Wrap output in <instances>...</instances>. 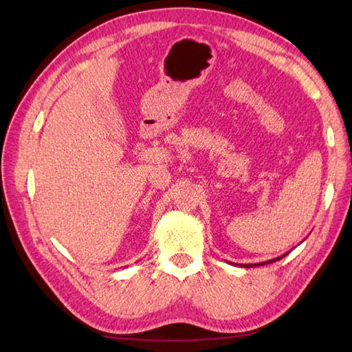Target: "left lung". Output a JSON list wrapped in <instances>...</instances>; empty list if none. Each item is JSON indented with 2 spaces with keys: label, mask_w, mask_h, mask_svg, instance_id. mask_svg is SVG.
<instances>
[{
  "label": "left lung",
  "mask_w": 352,
  "mask_h": 352,
  "mask_svg": "<svg viewBox=\"0 0 352 352\" xmlns=\"http://www.w3.org/2000/svg\"><path fill=\"white\" fill-rule=\"evenodd\" d=\"M281 257H284V256H281ZM281 257H276V258H274V260H269V261H263V263H257V266H263V265H266V263H274V261L280 260ZM243 266H246V267H252V266H256V265H243Z\"/></svg>",
  "instance_id": "obj_1"
}]
</instances>
